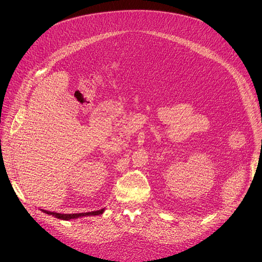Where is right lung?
Masks as SVG:
<instances>
[{
	"label": "right lung",
	"mask_w": 262,
	"mask_h": 262,
	"mask_svg": "<svg viewBox=\"0 0 262 262\" xmlns=\"http://www.w3.org/2000/svg\"><path fill=\"white\" fill-rule=\"evenodd\" d=\"M42 210V209H41ZM104 208L101 209V210H96V211H91V212H82V213H71V214H63V213H57V212H51V211H48V210H42L45 213L47 214H51L55 217L57 219H60V220H66V221H68V220H71V219H77V217H80V216H87V215H98V214H102L104 212Z\"/></svg>",
	"instance_id": "1"
}]
</instances>
